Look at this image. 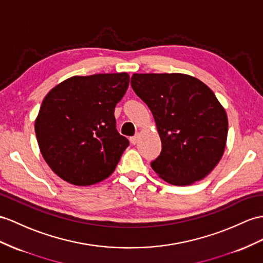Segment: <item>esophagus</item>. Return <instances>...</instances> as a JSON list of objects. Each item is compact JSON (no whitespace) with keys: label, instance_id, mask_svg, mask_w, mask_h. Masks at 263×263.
Wrapping results in <instances>:
<instances>
[{"label":"esophagus","instance_id":"esophagus-1","mask_svg":"<svg viewBox=\"0 0 263 263\" xmlns=\"http://www.w3.org/2000/svg\"><path fill=\"white\" fill-rule=\"evenodd\" d=\"M129 140H130V143H132L133 145H135V144H137V142H138V135H135V136H132V137L129 138Z\"/></svg>","mask_w":263,"mask_h":263}]
</instances>
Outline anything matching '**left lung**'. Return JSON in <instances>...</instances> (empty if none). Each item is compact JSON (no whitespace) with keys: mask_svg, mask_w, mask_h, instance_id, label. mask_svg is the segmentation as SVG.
Here are the masks:
<instances>
[{"mask_svg":"<svg viewBox=\"0 0 263 263\" xmlns=\"http://www.w3.org/2000/svg\"><path fill=\"white\" fill-rule=\"evenodd\" d=\"M130 85L151 109L162 140L152 168L178 186L209 175L220 162L228 136L227 112L214 92L183 73H134Z\"/></svg>","mask_w":263,"mask_h":263,"instance_id":"8db88e82","label":"left lung"}]
</instances>
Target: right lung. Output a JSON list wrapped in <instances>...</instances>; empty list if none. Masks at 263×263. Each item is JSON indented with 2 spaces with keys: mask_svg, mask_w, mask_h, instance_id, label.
I'll use <instances>...</instances> for the list:
<instances>
[{
  "mask_svg": "<svg viewBox=\"0 0 263 263\" xmlns=\"http://www.w3.org/2000/svg\"><path fill=\"white\" fill-rule=\"evenodd\" d=\"M129 76H74L43 99L35 135L44 161L63 181L87 186L116 168L129 142L116 129L115 107L124 97Z\"/></svg>",
  "mask_w": 263,
  "mask_h": 263,
  "instance_id": "obj_1",
  "label": "right lung"
}]
</instances>
